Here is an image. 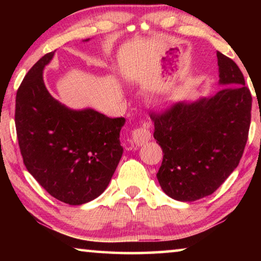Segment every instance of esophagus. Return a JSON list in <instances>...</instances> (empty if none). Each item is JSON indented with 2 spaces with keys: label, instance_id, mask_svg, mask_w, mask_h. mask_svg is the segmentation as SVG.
Returning a JSON list of instances; mask_svg holds the SVG:
<instances>
[{
  "label": "esophagus",
  "instance_id": "34e87169",
  "mask_svg": "<svg viewBox=\"0 0 261 261\" xmlns=\"http://www.w3.org/2000/svg\"><path fill=\"white\" fill-rule=\"evenodd\" d=\"M132 139L137 146H141L151 140V132L148 129V124H144L142 127H138L132 132Z\"/></svg>",
  "mask_w": 261,
  "mask_h": 261
}]
</instances>
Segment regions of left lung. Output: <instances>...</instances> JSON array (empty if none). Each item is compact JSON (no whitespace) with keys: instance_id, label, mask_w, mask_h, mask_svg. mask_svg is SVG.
Masks as SVG:
<instances>
[{"instance_id":"8db88e82","label":"left lung","mask_w":261,"mask_h":261,"mask_svg":"<svg viewBox=\"0 0 261 261\" xmlns=\"http://www.w3.org/2000/svg\"><path fill=\"white\" fill-rule=\"evenodd\" d=\"M221 88L208 98L178 102L151 113L163 149L156 178L171 198L192 202L212 195L237 169L251 124L252 95L241 70L216 53Z\"/></svg>"}]
</instances>
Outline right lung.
Returning <instances> with one entry per match:
<instances>
[{
	"mask_svg": "<svg viewBox=\"0 0 261 261\" xmlns=\"http://www.w3.org/2000/svg\"><path fill=\"white\" fill-rule=\"evenodd\" d=\"M53 55L39 59L17 89V140L24 166L38 183L58 201L81 205L108 187L122 156L120 130L126 120L69 109L53 98L42 78Z\"/></svg>",
	"mask_w": 261,
	"mask_h": 261,
	"instance_id": "1",
	"label": "right lung"
}]
</instances>
